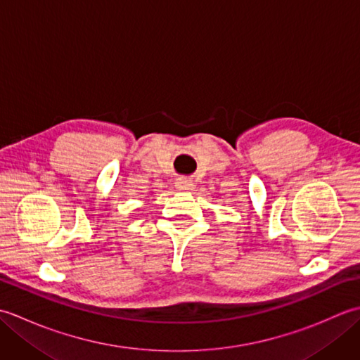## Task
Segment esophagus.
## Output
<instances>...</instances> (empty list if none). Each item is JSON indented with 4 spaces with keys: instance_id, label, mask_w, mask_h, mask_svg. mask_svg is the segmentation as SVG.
<instances>
[{
    "instance_id": "34e87169",
    "label": "esophagus",
    "mask_w": 360,
    "mask_h": 360,
    "mask_svg": "<svg viewBox=\"0 0 360 360\" xmlns=\"http://www.w3.org/2000/svg\"><path fill=\"white\" fill-rule=\"evenodd\" d=\"M176 188L181 190V192H190V190H193V184L186 178H181L176 181Z\"/></svg>"
}]
</instances>
